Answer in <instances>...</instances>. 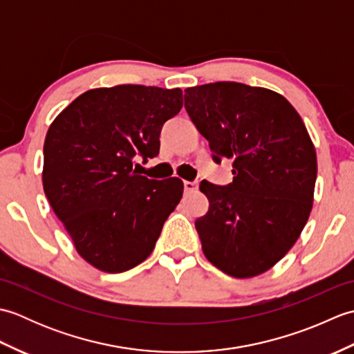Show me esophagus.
Returning a JSON list of instances; mask_svg holds the SVG:
<instances>
[{"label":"esophagus","mask_w":354,"mask_h":354,"mask_svg":"<svg viewBox=\"0 0 354 354\" xmlns=\"http://www.w3.org/2000/svg\"><path fill=\"white\" fill-rule=\"evenodd\" d=\"M184 190H185L187 193L196 192V190H198V181H185V183H184Z\"/></svg>","instance_id":"34e87169"}]
</instances>
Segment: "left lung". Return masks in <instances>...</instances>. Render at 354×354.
Listing matches in <instances>:
<instances>
[{"instance_id": "obj_1", "label": "left lung", "mask_w": 354, "mask_h": 354, "mask_svg": "<svg viewBox=\"0 0 354 354\" xmlns=\"http://www.w3.org/2000/svg\"><path fill=\"white\" fill-rule=\"evenodd\" d=\"M185 109L213 150L232 160L227 187L202 181L209 201L194 222L208 261L236 278L266 272L295 245L313 205L317 152L281 94L237 82L185 89Z\"/></svg>"}]
</instances>
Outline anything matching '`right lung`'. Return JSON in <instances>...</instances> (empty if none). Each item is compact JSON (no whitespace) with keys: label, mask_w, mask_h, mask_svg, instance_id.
<instances>
[{"label":"right lung","mask_w":354,"mask_h":354,"mask_svg":"<svg viewBox=\"0 0 354 354\" xmlns=\"http://www.w3.org/2000/svg\"><path fill=\"white\" fill-rule=\"evenodd\" d=\"M183 108L179 88H95L71 102L44 142V192L80 257L124 272L153 251L183 198L179 178L147 179L135 158L160 153L162 124Z\"/></svg>","instance_id":"add662e5"}]
</instances>
